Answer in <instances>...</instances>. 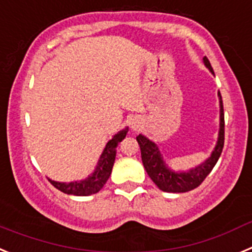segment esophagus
<instances>
[{
	"label": "esophagus",
	"instance_id": "1",
	"mask_svg": "<svg viewBox=\"0 0 252 252\" xmlns=\"http://www.w3.org/2000/svg\"><path fill=\"white\" fill-rule=\"evenodd\" d=\"M140 126V122L139 119H133V121L130 122V128L133 129V130H137L138 128Z\"/></svg>",
	"mask_w": 252,
	"mask_h": 252
}]
</instances>
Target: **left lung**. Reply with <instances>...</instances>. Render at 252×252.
I'll use <instances>...</instances> for the list:
<instances>
[{"label": "left lung", "mask_w": 252, "mask_h": 252, "mask_svg": "<svg viewBox=\"0 0 252 252\" xmlns=\"http://www.w3.org/2000/svg\"><path fill=\"white\" fill-rule=\"evenodd\" d=\"M203 64L214 74L212 66L206 56L203 58ZM219 98L220 129L216 146H215L214 151L211 152L210 157L206 158L201 164L196 165L193 168L188 169V171H173L165 163L159 148L153 140L148 139L143 134H139L137 137V142L140 147V153H142L143 165H144L148 176L151 177V180L163 192L183 193V192L192 191L205 181L206 177L210 174V172L212 171V168L219 160L222 153V148H223V142H225V118H223V105H222V98L220 93Z\"/></svg>", "instance_id": "left-lung-1"}]
</instances>
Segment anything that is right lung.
Listing matches in <instances>:
<instances>
[{"label": "right lung", "instance_id": "1", "mask_svg": "<svg viewBox=\"0 0 252 252\" xmlns=\"http://www.w3.org/2000/svg\"><path fill=\"white\" fill-rule=\"evenodd\" d=\"M128 129V126H126L124 129L119 130L117 134L113 135L109 142L106 143L94 172L90 176H88L85 180L72 181V182H58V181L49 178L51 185L58 188L59 191L64 192L66 194H72V196H90V194L98 193L104 187L106 181L109 180L113 165H114L117 147L126 138Z\"/></svg>", "mask_w": 252, "mask_h": 252}]
</instances>
